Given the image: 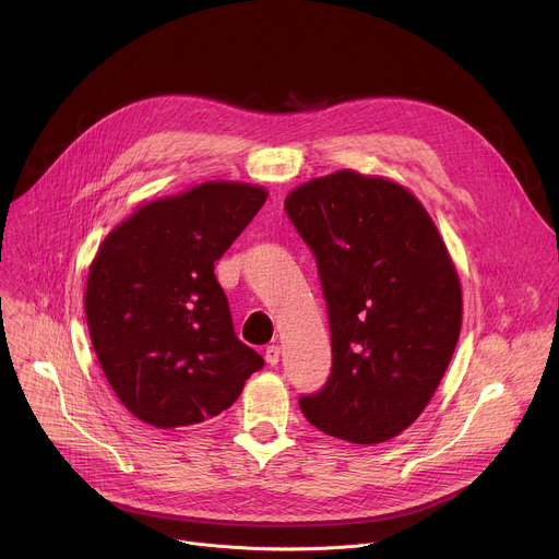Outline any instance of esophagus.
I'll use <instances>...</instances> for the list:
<instances>
[{
    "instance_id": "esophagus-1",
    "label": "esophagus",
    "mask_w": 559,
    "mask_h": 559,
    "mask_svg": "<svg viewBox=\"0 0 559 559\" xmlns=\"http://www.w3.org/2000/svg\"><path fill=\"white\" fill-rule=\"evenodd\" d=\"M278 360H281V347L278 345H270L265 349V362L274 367V365H278Z\"/></svg>"
}]
</instances>
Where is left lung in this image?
Instances as JSON below:
<instances>
[{"instance_id":"left-lung-1","label":"left lung","mask_w":559,"mask_h":559,"mask_svg":"<svg viewBox=\"0 0 559 559\" xmlns=\"http://www.w3.org/2000/svg\"><path fill=\"white\" fill-rule=\"evenodd\" d=\"M321 274L334 367L305 418L328 436L380 444L425 412L457 345L462 285L418 197L393 179L338 170L285 197Z\"/></svg>"}]
</instances>
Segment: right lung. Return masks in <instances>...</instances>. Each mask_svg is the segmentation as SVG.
I'll list each match as a JSON object with an SVG mask.
<instances>
[{"label":"right lung","instance_id":"right-lung-1","mask_svg":"<svg viewBox=\"0 0 559 559\" xmlns=\"http://www.w3.org/2000/svg\"><path fill=\"white\" fill-rule=\"evenodd\" d=\"M267 201L241 181H203L141 203L99 246L84 309L123 407L156 429L234 405L263 358L236 338L214 261Z\"/></svg>","mask_w":559,"mask_h":559}]
</instances>
